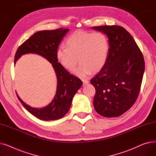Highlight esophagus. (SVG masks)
Returning <instances> with one entry per match:
<instances>
[{"mask_svg":"<svg viewBox=\"0 0 156 156\" xmlns=\"http://www.w3.org/2000/svg\"><path fill=\"white\" fill-rule=\"evenodd\" d=\"M82 81H83V84H87L89 82V81L87 80H86V79H82Z\"/></svg>","mask_w":156,"mask_h":156,"instance_id":"obj_1","label":"esophagus"}]
</instances>
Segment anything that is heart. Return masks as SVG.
<instances>
[{
  "label": "heart",
  "instance_id": "1",
  "mask_svg": "<svg viewBox=\"0 0 156 156\" xmlns=\"http://www.w3.org/2000/svg\"><path fill=\"white\" fill-rule=\"evenodd\" d=\"M109 42L108 37L101 31H76L66 40V47L57 50L56 57L66 69L76 75L85 77L92 72L101 70L108 61Z\"/></svg>",
  "mask_w": 156,
  "mask_h": 156
}]
</instances>
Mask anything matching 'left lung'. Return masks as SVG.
Listing matches in <instances>:
<instances>
[{"label":"left lung","mask_w":156,"mask_h":156,"mask_svg":"<svg viewBox=\"0 0 156 156\" xmlns=\"http://www.w3.org/2000/svg\"><path fill=\"white\" fill-rule=\"evenodd\" d=\"M92 28L108 35L110 47L104 67L90 80L95 88L94 108L102 116L118 117L130 109L140 92L144 56L132 36L122 27Z\"/></svg>","instance_id":"8db88e82"}]
</instances>
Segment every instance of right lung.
Here are the masks:
<instances>
[{
    "mask_svg": "<svg viewBox=\"0 0 156 156\" xmlns=\"http://www.w3.org/2000/svg\"><path fill=\"white\" fill-rule=\"evenodd\" d=\"M68 30L59 28L38 31L19 47L14 56V64L22 55L28 53L39 54L52 64L57 85L55 95L51 104L42 109L31 108L23 102L16 94L26 109L41 120H56L65 116L69 110L74 95L83 84L80 78L71 75L62 66L56 57L58 46Z\"/></svg>",
    "mask_w": 156,
    "mask_h": 156,
    "instance_id": "1",
    "label": "right lung"
}]
</instances>
